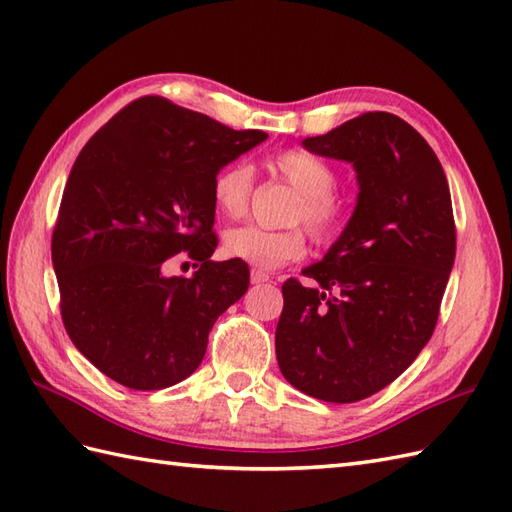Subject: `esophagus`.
I'll return each instance as SVG.
<instances>
[{"label": "esophagus", "instance_id": "esophagus-1", "mask_svg": "<svg viewBox=\"0 0 512 512\" xmlns=\"http://www.w3.org/2000/svg\"><path fill=\"white\" fill-rule=\"evenodd\" d=\"M268 279H270V277L266 275L264 270H257V268L251 270V281H253V283H266Z\"/></svg>", "mask_w": 512, "mask_h": 512}]
</instances>
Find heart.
<instances>
[{"label": "heart", "mask_w": 512, "mask_h": 512, "mask_svg": "<svg viewBox=\"0 0 512 512\" xmlns=\"http://www.w3.org/2000/svg\"><path fill=\"white\" fill-rule=\"evenodd\" d=\"M272 170L299 192L290 222H305L316 240H329L340 231L344 209L334 194L338 176L327 161L305 150H285L272 159ZM251 194L253 168L246 161L224 165L211 181L213 205L231 220L246 216ZM222 248L229 257L242 259L255 268L275 270L288 261L301 259L307 242L301 229L266 231L248 224L224 233Z\"/></svg>", "instance_id": "b5f03b06"}]
</instances>
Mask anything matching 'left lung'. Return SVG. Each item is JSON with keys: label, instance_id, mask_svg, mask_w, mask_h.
Instances as JSON below:
<instances>
[{"label": "left lung", "instance_id": "8db88e82", "mask_svg": "<svg viewBox=\"0 0 512 512\" xmlns=\"http://www.w3.org/2000/svg\"><path fill=\"white\" fill-rule=\"evenodd\" d=\"M358 174L353 216L325 257L283 283L275 334L283 377L305 395L353 403L406 371L432 338L456 257L441 161L401 117L375 111L303 139Z\"/></svg>", "mask_w": 512, "mask_h": 512}]
</instances>
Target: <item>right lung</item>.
<instances>
[{
	"label": "right lung",
	"instance_id": "obj_1",
	"mask_svg": "<svg viewBox=\"0 0 512 512\" xmlns=\"http://www.w3.org/2000/svg\"><path fill=\"white\" fill-rule=\"evenodd\" d=\"M266 139L146 95L80 150L52 264L71 342L113 382L133 390L183 382L205 358L213 323L248 290L242 259H211V181ZM183 250L199 270L168 278L167 259Z\"/></svg>",
	"mask_w": 512,
	"mask_h": 512
}]
</instances>
